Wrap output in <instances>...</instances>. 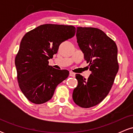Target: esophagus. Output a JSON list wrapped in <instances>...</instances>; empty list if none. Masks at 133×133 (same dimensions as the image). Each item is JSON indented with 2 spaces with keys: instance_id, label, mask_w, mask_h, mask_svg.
I'll list each match as a JSON object with an SVG mask.
<instances>
[{
  "instance_id": "esophagus-1",
  "label": "esophagus",
  "mask_w": 133,
  "mask_h": 133,
  "mask_svg": "<svg viewBox=\"0 0 133 133\" xmlns=\"http://www.w3.org/2000/svg\"><path fill=\"white\" fill-rule=\"evenodd\" d=\"M74 76H75V74H74V72H70L69 76H71V77H74Z\"/></svg>"
}]
</instances>
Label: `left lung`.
Masks as SVG:
<instances>
[{
    "label": "left lung",
    "mask_w": 133,
    "mask_h": 133,
    "mask_svg": "<svg viewBox=\"0 0 133 133\" xmlns=\"http://www.w3.org/2000/svg\"><path fill=\"white\" fill-rule=\"evenodd\" d=\"M76 38L91 74L88 79L76 74L78 84L72 99L79 106L89 108L100 103L110 91L119 69L117 48L103 30L94 27H77Z\"/></svg>",
    "instance_id": "8db88e82"
}]
</instances>
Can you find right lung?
<instances>
[{
	"label": "right lung",
	"mask_w": 133,
	"mask_h": 133,
	"mask_svg": "<svg viewBox=\"0 0 133 133\" xmlns=\"http://www.w3.org/2000/svg\"><path fill=\"white\" fill-rule=\"evenodd\" d=\"M72 25L44 24L25 34L15 59L19 88L29 101L43 104L52 97L56 87L68 77L67 70L49 65L64 41L74 37Z\"/></svg>",
	"instance_id": "add662e5"
}]
</instances>
